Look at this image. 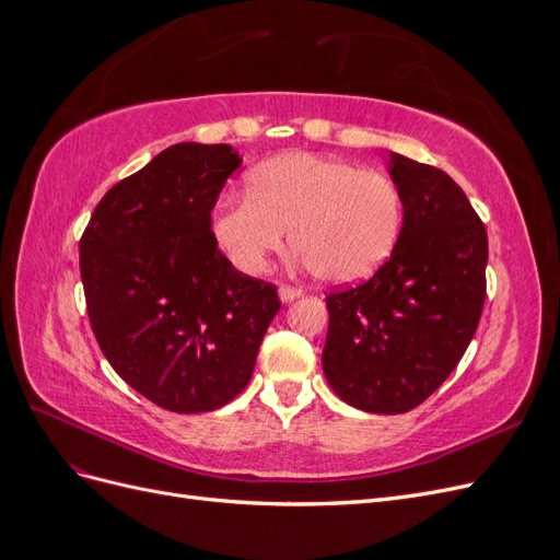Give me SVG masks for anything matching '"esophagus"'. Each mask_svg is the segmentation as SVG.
Instances as JSON below:
<instances>
[{
	"label": "esophagus",
	"instance_id": "obj_1",
	"mask_svg": "<svg viewBox=\"0 0 560 560\" xmlns=\"http://www.w3.org/2000/svg\"><path fill=\"white\" fill-rule=\"evenodd\" d=\"M278 294H280L282 301H294V299H299L303 292L299 290V287H294V284H280Z\"/></svg>",
	"mask_w": 560,
	"mask_h": 560
}]
</instances>
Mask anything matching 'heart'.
Masks as SVG:
<instances>
[{
    "label": "heart",
    "instance_id": "b5f03b06",
    "mask_svg": "<svg viewBox=\"0 0 560 560\" xmlns=\"http://www.w3.org/2000/svg\"><path fill=\"white\" fill-rule=\"evenodd\" d=\"M404 222L397 184L378 171L331 156L287 154L249 175V191L224 198L214 235L245 273H261L287 229L303 264L322 280H366L389 259Z\"/></svg>",
    "mask_w": 560,
    "mask_h": 560
}]
</instances>
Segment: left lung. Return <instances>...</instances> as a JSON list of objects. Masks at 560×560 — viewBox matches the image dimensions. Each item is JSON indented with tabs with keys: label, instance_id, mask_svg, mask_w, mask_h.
I'll return each mask as SVG.
<instances>
[{
	"label": "left lung",
	"instance_id": "1",
	"mask_svg": "<svg viewBox=\"0 0 560 560\" xmlns=\"http://www.w3.org/2000/svg\"><path fill=\"white\" fill-rule=\"evenodd\" d=\"M404 224L389 259L358 287L327 294L322 369L369 413H406L442 385L479 327L486 226L444 171L389 154Z\"/></svg>",
	"mask_w": 560,
	"mask_h": 560
}]
</instances>
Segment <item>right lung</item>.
Wrapping results in <instances>:
<instances>
[{
    "mask_svg": "<svg viewBox=\"0 0 560 560\" xmlns=\"http://www.w3.org/2000/svg\"><path fill=\"white\" fill-rule=\"evenodd\" d=\"M241 163L229 144L167 147L112 186L79 241L100 350L132 389L175 413L238 397L280 311L276 284L217 249L210 212Z\"/></svg>",
    "mask_w": 560,
    "mask_h": 560,
    "instance_id": "right-lung-1",
    "label": "right lung"
}]
</instances>
